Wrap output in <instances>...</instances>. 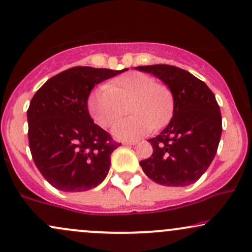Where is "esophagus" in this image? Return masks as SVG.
<instances>
[{
	"mask_svg": "<svg viewBox=\"0 0 252 252\" xmlns=\"http://www.w3.org/2000/svg\"><path fill=\"white\" fill-rule=\"evenodd\" d=\"M137 142L136 141H126V142H123L124 145H135Z\"/></svg>",
	"mask_w": 252,
	"mask_h": 252,
	"instance_id": "34e87169",
	"label": "esophagus"
}]
</instances>
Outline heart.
I'll return each instance as SVG.
<instances>
[{"label": "heart", "instance_id": "heart-1", "mask_svg": "<svg viewBox=\"0 0 252 252\" xmlns=\"http://www.w3.org/2000/svg\"><path fill=\"white\" fill-rule=\"evenodd\" d=\"M124 105L130 117L118 122L111 132L121 141H132L168 122L174 97L165 84L156 83L150 75L130 71L97 88L88 98L90 115L103 128L117 122Z\"/></svg>", "mask_w": 252, "mask_h": 252}]
</instances>
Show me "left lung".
I'll return each instance as SVG.
<instances>
[{"label":"left lung","mask_w":252,"mask_h":252,"mask_svg":"<svg viewBox=\"0 0 252 252\" xmlns=\"http://www.w3.org/2000/svg\"><path fill=\"white\" fill-rule=\"evenodd\" d=\"M135 69L159 78L174 97L170 122L149 139L153 155L139 165L160 186H190L207 171L217 153L222 116L216 97L204 82L177 66L155 64Z\"/></svg>","instance_id":"left-lung-1"}]
</instances>
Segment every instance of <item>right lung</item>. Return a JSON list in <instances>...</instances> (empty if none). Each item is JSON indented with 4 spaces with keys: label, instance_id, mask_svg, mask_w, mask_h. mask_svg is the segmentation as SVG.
<instances>
[{
    "label": "right lung",
    "instance_id": "1",
    "mask_svg": "<svg viewBox=\"0 0 252 252\" xmlns=\"http://www.w3.org/2000/svg\"><path fill=\"white\" fill-rule=\"evenodd\" d=\"M123 71L74 66L49 78L30 101V153L42 176L61 191H87L107 177L120 144L94 123L88 97L96 84Z\"/></svg>",
    "mask_w": 252,
    "mask_h": 252
}]
</instances>
